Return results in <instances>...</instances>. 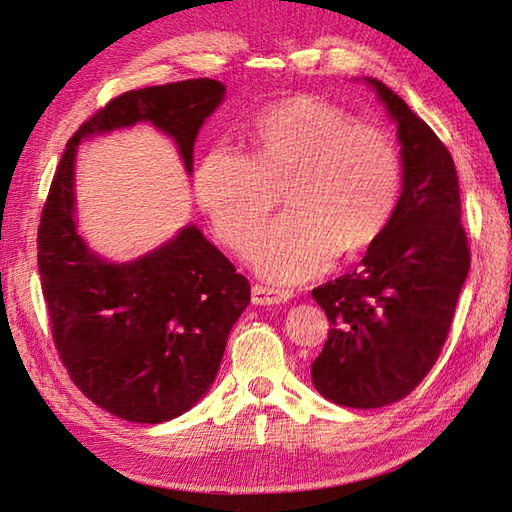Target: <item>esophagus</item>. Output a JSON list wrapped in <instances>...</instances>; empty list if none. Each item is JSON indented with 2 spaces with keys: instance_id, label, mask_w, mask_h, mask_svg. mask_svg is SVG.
Instances as JSON below:
<instances>
[{
  "instance_id": "esophagus-1",
  "label": "esophagus",
  "mask_w": 512,
  "mask_h": 512,
  "mask_svg": "<svg viewBox=\"0 0 512 512\" xmlns=\"http://www.w3.org/2000/svg\"><path fill=\"white\" fill-rule=\"evenodd\" d=\"M292 299V290L288 288H273L264 284L253 286V303L255 306H273V303H286Z\"/></svg>"
}]
</instances>
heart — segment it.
<instances>
[{"instance_id":"obj_1","label":"heart","mask_w":512,"mask_h":512,"mask_svg":"<svg viewBox=\"0 0 512 512\" xmlns=\"http://www.w3.org/2000/svg\"><path fill=\"white\" fill-rule=\"evenodd\" d=\"M250 156L213 147L193 171V198L215 235L244 253L284 189L290 211L268 228L253 264L275 281L317 275L334 255L372 246L394 217L402 158L383 129L317 96H292L248 127Z\"/></svg>"}]
</instances>
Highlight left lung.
I'll return each mask as SVG.
<instances>
[{
    "label": "left lung",
    "instance_id": "8db88e82",
    "mask_svg": "<svg viewBox=\"0 0 512 512\" xmlns=\"http://www.w3.org/2000/svg\"><path fill=\"white\" fill-rule=\"evenodd\" d=\"M367 83L398 125L402 193L361 266L312 290L330 321L312 383L354 409L391 405L422 383L447 341L471 266L449 149L383 81Z\"/></svg>",
    "mask_w": 512,
    "mask_h": 512
}]
</instances>
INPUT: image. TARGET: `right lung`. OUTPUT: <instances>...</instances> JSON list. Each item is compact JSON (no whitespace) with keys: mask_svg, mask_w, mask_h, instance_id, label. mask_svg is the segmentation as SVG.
<instances>
[{"mask_svg":"<svg viewBox=\"0 0 512 512\" xmlns=\"http://www.w3.org/2000/svg\"><path fill=\"white\" fill-rule=\"evenodd\" d=\"M222 96L213 79L116 96L68 140L41 211L37 262L54 347L72 383L129 422L171 420L209 391L250 286L195 226L132 264L90 253L72 217L76 145L149 121L176 140L191 173L195 136Z\"/></svg>","mask_w":512,"mask_h":512,"instance_id":"add662e5","label":"right lung"}]
</instances>
